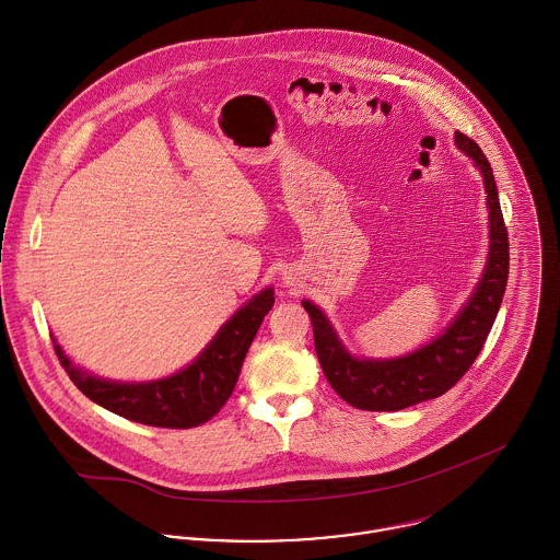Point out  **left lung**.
<instances>
[{
  "label": "left lung",
  "instance_id": "8db88e82",
  "mask_svg": "<svg viewBox=\"0 0 560 560\" xmlns=\"http://www.w3.org/2000/svg\"><path fill=\"white\" fill-rule=\"evenodd\" d=\"M455 144L477 163L485 180L489 209V254L477 291L462 313L433 342L393 360L353 358L338 340L334 327L313 302H302L313 320L320 369L349 405L366 411H397L448 393L475 364L489 336L509 278V235L500 211L493 172L479 144L455 133Z\"/></svg>",
  "mask_w": 560,
  "mask_h": 560
}]
</instances>
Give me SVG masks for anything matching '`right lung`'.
I'll use <instances>...</instances> for the list:
<instances>
[{
  "label": "right lung",
  "mask_w": 560,
  "mask_h": 560,
  "mask_svg": "<svg viewBox=\"0 0 560 560\" xmlns=\"http://www.w3.org/2000/svg\"><path fill=\"white\" fill-rule=\"evenodd\" d=\"M271 306L273 289L260 291L220 327L187 369L149 384L98 380L78 369L60 345L54 349L71 382L96 405L149 427L189 429L211 420L233 395L243 358Z\"/></svg>",
  "instance_id": "obj_1"
}]
</instances>
